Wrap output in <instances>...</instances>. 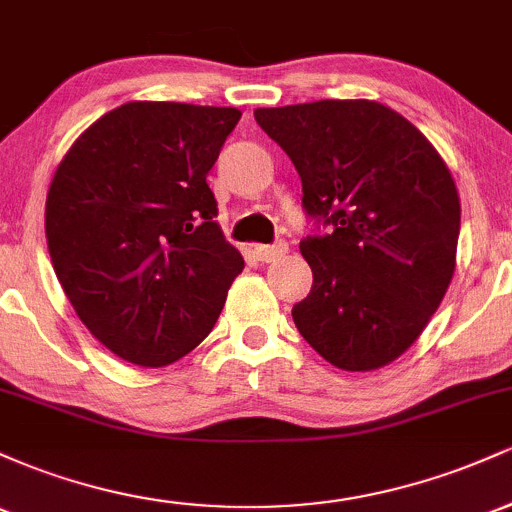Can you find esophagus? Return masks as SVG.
Segmentation results:
<instances>
[{
    "mask_svg": "<svg viewBox=\"0 0 512 512\" xmlns=\"http://www.w3.org/2000/svg\"><path fill=\"white\" fill-rule=\"evenodd\" d=\"M286 252H289V245H286V243L257 245V248H255L257 260H262V262H276V260H281V257H284Z\"/></svg>",
    "mask_w": 512,
    "mask_h": 512,
    "instance_id": "34e87169",
    "label": "esophagus"
}]
</instances>
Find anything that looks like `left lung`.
<instances>
[{"label":"left lung","instance_id":"obj_1","mask_svg":"<svg viewBox=\"0 0 512 512\" xmlns=\"http://www.w3.org/2000/svg\"><path fill=\"white\" fill-rule=\"evenodd\" d=\"M289 154L305 214L332 226L301 240L313 289L291 315L332 366L366 373L399 358L436 313L460 236L448 166L407 117L375 101L257 108Z\"/></svg>","mask_w":512,"mask_h":512}]
</instances>
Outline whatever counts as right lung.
<instances>
[{"mask_svg":"<svg viewBox=\"0 0 512 512\" xmlns=\"http://www.w3.org/2000/svg\"><path fill=\"white\" fill-rule=\"evenodd\" d=\"M240 110L132 101L64 154L45 202L52 267L88 332L161 368L219 320L240 252L214 221L207 173Z\"/></svg>","mask_w":512,"mask_h":512,"instance_id":"add662e5","label":"right lung"}]
</instances>
